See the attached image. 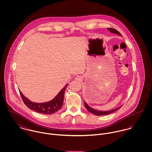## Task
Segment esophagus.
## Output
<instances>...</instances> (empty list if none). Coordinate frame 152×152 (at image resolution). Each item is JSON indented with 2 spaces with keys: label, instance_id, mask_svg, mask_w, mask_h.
<instances>
[{
  "label": "esophagus",
  "instance_id": "esophagus-1",
  "mask_svg": "<svg viewBox=\"0 0 152 152\" xmlns=\"http://www.w3.org/2000/svg\"><path fill=\"white\" fill-rule=\"evenodd\" d=\"M75 79L77 81H81V80H82L83 78H82L81 76L78 75V76H77V77L75 78Z\"/></svg>",
  "mask_w": 152,
  "mask_h": 152
}]
</instances>
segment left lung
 I'll use <instances>...</instances> for the list:
<instances>
[{"mask_svg":"<svg viewBox=\"0 0 152 152\" xmlns=\"http://www.w3.org/2000/svg\"><path fill=\"white\" fill-rule=\"evenodd\" d=\"M108 30L109 31H110L112 33H113V34H116L118 35H119L121 36H122L121 34L118 31L116 30V29L115 28H108ZM84 105L86 106V108H87V110L92 113V114L95 115H96V116H102V115H108L110 114L116 110H117L118 109L120 108L121 107H119L118 108H117L114 109H112V110H108V111H101V110H96V109H94L92 108H91V107H89L88 104H87L86 102H84Z\"/></svg>","mask_w":152,"mask_h":152,"instance_id":"obj_1","label":"left lung"}]
</instances>
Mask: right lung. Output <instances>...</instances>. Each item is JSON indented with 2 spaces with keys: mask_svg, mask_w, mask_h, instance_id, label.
I'll return each mask as SVG.
<instances>
[{
  "mask_svg": "<svg viewBox=\"0 0 152 152\" xmlns=\"http://www.w3.org/2000/svg\"><path fill=\"white\" fill-rule=\"evenodd\" d=\"M67 86L68 84L65 85L64 87L52 100L43 103L31 102L22 94L20 91L19 92L24 104L28 108L40 113H43L44 115H51L57 112L63 107L64 92L65 88Z\"/></svg>",
  "mask_w": 152,
  "mask_h": 152,
  "instance_id": "obj_1",
  "label": "right lung"
}]
</instances>
